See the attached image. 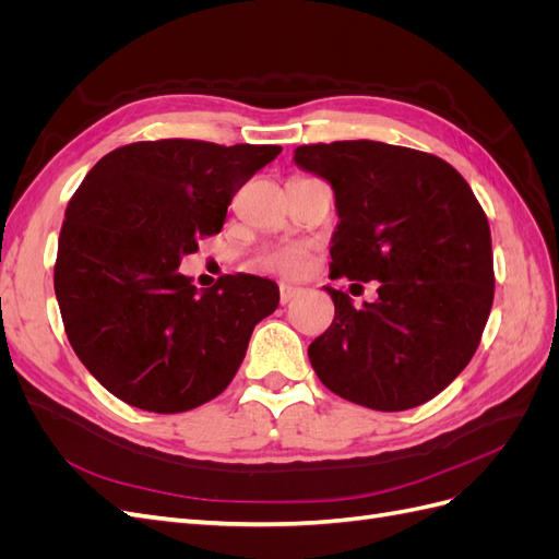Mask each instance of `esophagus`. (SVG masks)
<instances>
[{
  "label": "esophagus",
  "mask_w": 559,
  "mask_h": 559,
  "mask_svg": "<svg viewBox=\"0 0 559 559\" xmlns=\"http://www.w3.org/2000/svg\"><path fill=\"white\" fill-rule=\"evenodd\" d=\"M298 294H300L298 286H292V284H280V300H282V306H286V302H292Z\"/></svg>",
  "instance_id": "1"
}]
</instances>
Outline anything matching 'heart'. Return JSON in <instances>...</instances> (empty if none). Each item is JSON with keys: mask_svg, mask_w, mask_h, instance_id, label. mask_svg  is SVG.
Segmentation results:
<instances>
[{"mask_svg": "<svg viewBox=\"0 0 559 559\" xmlns=\"http://www.w3.org/2000/svg\"><path fill=\"white\" fill-rule=\"evenodd\" d=\"M257 265L265 270V273H275L282 277H298L308 265V257L306 251L296 245H282V247L263 251Z\"/></svg>", "mask_w": 559, "mask_h": 559, "instance_id": "1", "label": "heart"}]
</instances>
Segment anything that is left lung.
Instances as JSON below:
<instances>
[{
	"label": "left lung",
	"mask_w": 559,
	"mask_h": 559,
	"mask_svg": "<svg viewBox=\"0 0 559 559\" xmlns=\"http://www.w3.org/2000/svg\"><path fill=\"white\" fill-rule=\"evenodd\" d=\"M294 163L335 195L331 277L380 282L364 308L326 286L335 317L308 349L317 378L382 413L427 403L466 368L492 310V235L480 202L452 165L405 146L310 144Z\"/></svg>",
	"instance_id": "8db88e82"
}]
</instances>
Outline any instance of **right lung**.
I'll list each match as a JSON object with an SVG mask.
<instances>
[{
  "instance_id": "add662e5",
  "label": "right lung",
  "mask_w": 559,
  "mask_h": 559,
  "mask_svg": "<svg viewBox=\"0 0 559 559\" xmlns=\"http://www.w3.org/2000/svg\"><path fill=\"white\" fill-rule=\"evenodd\" d=\"M280 151L134 142L81 181L58 240L56 298L76 357L116 399L183 413L238 373L253 326L280 306L277 284L240 273L195 289L179 263L222 230L235 191Z\"/></svg>"
}]
</instances>
